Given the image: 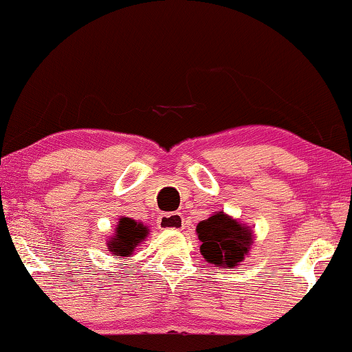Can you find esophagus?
<instances>
[{"instance_id":"34e87169","label":"esophagus","mask_w":352,"mask_h":352,"mask_svg":"<svg viewBox=\"0 0 352 352\" xmlns=\"http://www.w3.org/2000/svg\"><path fill=\"white\" fill-rule=\"evenodd\" d=\"M157 224L161 229L180 230V229H184L185 221H184V216H182L180 212H166V214H162L161 217H159Z\"/></svg>"}]
</instances>
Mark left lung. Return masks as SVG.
<instances>
[{"instance_id":"8db88e82","label":"left lung","mask_w":352,"mask_h":352,"mask_svg":"<svg viewBox=\"0 0 352 352\" xmlns=\"http://www.w3.org/2000/svg\"><path fill=\"white\" fill-rule=\"evenodd\" d=\"M197 232L201 240V255L217 268H232L240 263L252 245V230L222 212L199 222Z\"/></svg>"}]
</instances>
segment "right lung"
Masks as SVG:
<instances>
[{"mask_svg":"<svg viewBox=\"0 0 352 352\" xmlns=\"http://www.w3.org/2000/svg\"><path fill=\"white\" fill-rule=\"evenodd\" d=\"M148 235V229L143 224H138L130 217H122L118 221L117 234L115 239L109 243L110 252L117 256H128L131 255L133 248Z\"/></svg>","mask_w":352,"mask_h":352,"instance_id":"obj_1","label":"right lung"}]
</instances>
